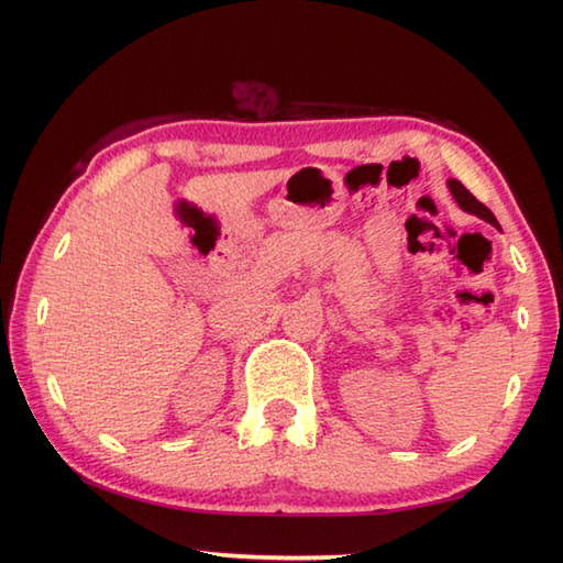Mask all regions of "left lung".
I'll list each match as a JSON object with an SVG mask.
<instances>
[{"instance_id": "1", "label": "left lung", "mask_w": 563, "mask_h": 563, "mask_svg": "<svg viewBox=\"0 0 563 563\" xmlns=\"http://www.w3.org/2000/svg\"><path fill=\"white\" fill-rule=\"evenodd\" d=\"M448 188H450V194H452V198H454V202H457V206L464 210V212H470V214H476V218L479 220H484V222H488V224H494L496 230H500V224H498V220L494 218V212L488 210L484 202H479L476 200L470 190H466L457 178H448Z\"/></svg>"}]
</instances>
